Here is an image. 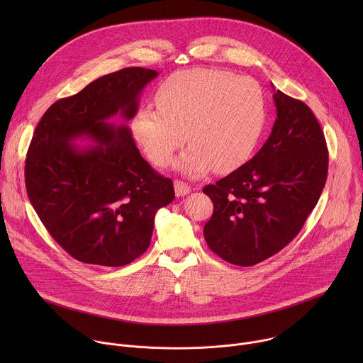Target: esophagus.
<instances>
[{
    "mask_svg": "<svg viewBox=\"0 0 363 363\" xmlns=\"http://www.w3.org/2000/svg\"><path fill=\"white\" fill-rule=\"evenodd\" d=\"M174 188H175L177 196H185V195H188L191 192V186L186 182L179 181V179H177L174 182Z\"/></svg>",
    "mask_w": 363,
    "mask_h": 363,
    "instance_id": "obj_1",
    "label": "esophagus"
}]
</instances>
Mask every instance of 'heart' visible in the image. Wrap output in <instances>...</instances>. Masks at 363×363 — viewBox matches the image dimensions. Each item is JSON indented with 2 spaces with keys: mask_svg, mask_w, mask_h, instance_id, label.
Returning a JSON list of instances; mask_svg holds the SVG:
<instances>
[{
  "mask_svg": "<svg viewBox=\"0 0 363 363\" xmlns=\"http://www.w3.org/2000/svg\"><path fill=\"white\" fill-rule=\"evenodd\" d=\"M155 100L158 109L143 106L136 112L133 135L147 160L160 167L188 139L191 146L175 167L192 178L213 168L230 172L241 167L266 125V99L258 83L217 69L177 72Z\"/></svg>",
  "mask_w": 363,
  "mask_h": 363,
  "instance_id": "b5f03b06",
  "label": "heart"
}]
</instances>
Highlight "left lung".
Returning <instances> with one entry per match:
<instances>
[{
	"label": "left lung",
	"mask_w": 363,
	"mask_h": 363,
	"mask_svg": "<svg viewBox=\"0 0 363 363\" xmlns=\"http://www.w3.org/2000/svg\"><path fill=\"white\" fill-rule=\"evenodd\" d=\"M273 99L277 119L263 147L202 189L214 203L205 241L235 266H254L284 248L313 211L328 178L329 152L313 112L280 90Z\"/></svg>",
	"instance_id": "1"
}]
</instances>
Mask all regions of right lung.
Instances as JSON below:
<instances>
[{"label":"right lung","instance_id":"add662e5","mask_svg":"<svg viewBox=\"0 0 363 363\" xmlns=\"http://www.w3.org/2000/svg\"><path fill=\"white\" fill-rule=\"evenodd\" d=\"M158 72L128 67L101 76L51 105L26 158L27 195L59 245L86 264L121 267L150 244L155 214L175 198L172 181L142 158L130 121L143 87ZM89 138V148L74 146Z\"/></svg>","mask_w":363,"mask_h":363}]
</instances>
